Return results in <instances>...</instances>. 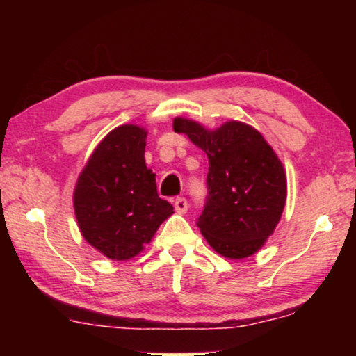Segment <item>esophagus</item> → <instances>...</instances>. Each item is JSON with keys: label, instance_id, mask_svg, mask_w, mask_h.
<instances>
[{"label": "esophagus", "instance_id": "34e87169", "mask_svg": "<svg viewBox=\"0 0 356 356\" xmlns=\"http://www.w3.org/2000/svg\"><path fill=\"white\" fill-rule=\"evenodd\" d=\"M175 211L178 213H186L188 211V201L184 197L175 199Z\"/></svg>", "mask_w": 356, "mask_h": 356}]
</instances>
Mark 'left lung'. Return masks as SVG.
<instances>
[{
	"instance_id": "1",
	"label": "left lung",
	"mask_w": 356,
	"mask_h": 356,
	"mask_svg": "<svg viewBox=\"0 0 356 356\" xmlns=\"http://www.w3.org/2000/svg\"><path fill=\"white\" fill-rule=\"evenodd\" d=\"M186 134L207 154V197L196 225L218 254L243 259L259 250L284 212L286 178L282 162L254 128L228 121L216 131L177 118Z\"/></svg>"
}]
</instances>
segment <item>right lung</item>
<instances>
[{"instance_id":"obj_1","label":"right lung","mask_w":356,"mask_h":356,"mask_svg":"<svg viewBox=\"0 0 356 356\" xmlns=\"http://www.w3.org/2000/svg\"><path fill=\"white\" fill-rule=\"evenodd\" d=\"M147 133L134 124L111 131L97 145L74 189V212L86 241L110 259L143 251L173 206L159 196L145 167Z\"/></svg>"}]
</instances>
